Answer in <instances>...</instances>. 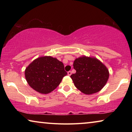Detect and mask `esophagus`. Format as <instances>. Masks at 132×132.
Here are the masks:
<instances>
[{"instance_id": "1", "label": "esophagus", "mask_w": 132, "mask_h": 132, "mask_svg": "<svg viewBox=\"0 0 132 132\" xmlns=\"http://www.w3.org/2000/svg\"><path fill=\"white\" fill-rule=\"evenodd\" d=\"M68 75L69 76H70V75H71V71H69L68 72Z\"/></svg>"}]
</instances>
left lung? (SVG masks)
<instances>
[{
    "label": "left lung",
    "mask_w": 132,
    "mask_h": 132,
    "mask_svg": "<svg viewBox=\"0 0 132 132\" xmlns=\"http://www.w3.org/2000/svg\"><path fill=\"white\" fill-rule=\"evenodd\" d=\"M73 68L76 73L70 76L75 86L85 94L100 91L109 78L106 67L95 57L82 56L75 59Z\"/></svg>",
    "instance_id": "left-lung-1"
}]
</instances>
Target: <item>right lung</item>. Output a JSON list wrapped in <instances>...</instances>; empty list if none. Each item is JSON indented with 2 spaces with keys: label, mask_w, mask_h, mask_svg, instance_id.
<instances>
[{
  "label": "right lung",
  "mask_w": 132,
  "mask_h": 132,
  "mask_svg": "<svg viewBox=\"0 0 132 132\" xmlns=\"http://www.w3.org/2000/svg\"><path fill=\"white\" fill-rule=\"evenodd\" d=\"M66 75L63 63L56 58L47 56L35 59L25 70L29 86L41 94L54 90Z\"/></svg>",
  "instance_id": "obj_1"
}]
</instances>
